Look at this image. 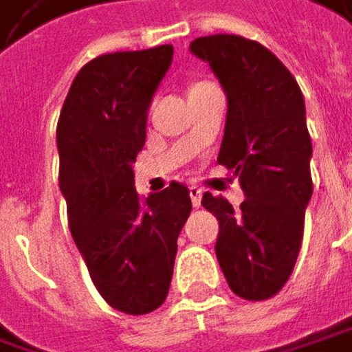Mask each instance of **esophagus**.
<instances>
[{"label": "esophagus", "instance_id": "1", "mask_svg": "<svg viewBox=\"0 0 352 352\" xmlns=\"http://www.w3.org/2000/svg\"><path fill=\"white\" fill-rule=\"evenodd\" d=\"M189 195H191L193 206H195V208H199V206H201V195H204V191H201L197 185H191V187H189Z\"/></svg>", "mask_w": 352, "mask_h": 352}]
</instances>
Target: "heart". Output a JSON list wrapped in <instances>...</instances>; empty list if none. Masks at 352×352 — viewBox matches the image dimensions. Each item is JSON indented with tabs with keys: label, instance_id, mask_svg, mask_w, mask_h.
<instances>
[{
	"label": "heart",
	"instance_id": "b5f03b06",
	"mask_svg": "<svg viewBox=\"0 0 352 352\" xmlns=\"http://www.w3.org/2000/svg\"><path fill=\"white\" fill-rule=\"evenodd\" d=\"M197 84H201V82H197ZM197 84H193V86H197Z\"/></svg>",
	"mask_w": 352,
	"mask_h": 352
}]
</instances>
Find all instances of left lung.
I'll list each match as a JSON object with an SVG mask.
<instances>
[{"instance_id": "obj_1", "label": "left lung", "mask_w": 352, "mask_h": 352, "mask_svg": "<svg viewBox=\"0 0 352 352\" xmlns=\"http://www.w3.org/2000/svg\"><path fill=\"white\" fill-rule=\"evenodd\" d=\"M228 94L217 163L240 177V211L206 193L201 206L219 221L215 254L243 300L276 296L294 270L312 195L306 111L298 82L270 50L254 40L215 34L191 42Z\"/></svg>"}]
</instances>
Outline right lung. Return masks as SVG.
I'll use <instances>...</instances> for the list:
<instances>
[{"mask_svg":"<svg viewBox=\"0 0 352 352\" xmlns=\"http://www.w3.org/2000/svg\"><path fill=\"white\" fill-rule=\"evenodd\" d=\"M171 60L169 44L90 60L72 82L56 129L72 238L100 296L135 316L165 302L177 238L191 213L183 183L146 199L135 191L146 111Z\"/></svg>","mask_w":352,"mask_h":352,"instance_id":"right-lung-1","label":"right lung"}]
</instances>
